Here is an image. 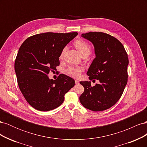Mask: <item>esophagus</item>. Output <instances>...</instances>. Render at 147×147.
<instances>
[{
    "instance_id": "34e87169",
    "label": "esophagus",
    "mask_w": 147,
    "mask_h": 147,
    "mask_svg": "<svg viewBox=\"0 0 147 147\" xmlns=\"http://www.w3.org/2000/svg\"><path fill=\"white\" fill-rule=\"evenodd\" d=\"M75 84H79V81L77 80H75Z\"/></svg>"
}]
</instances>
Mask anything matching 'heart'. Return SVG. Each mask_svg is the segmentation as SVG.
<instances>
[{
    "mask_svg": "<svg viewBox=\"0 0 147 147\" xmlns=\"http://www.w3.org/2000/svg\"><path fill=\"white\" fill-rule=\"evenodd\" d=\"M74 45L75 47L77 48V50H78L79 53H80L81 55H83L84 54H88L90 55L91 48V46L89 45V43L86 42L82 40H77L74 42ZM65 50V48H64L63 50H62L61 55L59 56V57L62 59L63 57L64 53ZM67 73L69 75H71L74 77L78 78L80 75L81 72L83 71V69L80 67H77V66H70L67 69Z\"/></svg>",
    "mask_w": 147,
    "mask_h": 147,
    "instance_id": "1",
    "label": "heart"
}]
</instances>
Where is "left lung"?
<instances>
[{"label": "left lung", "mask_w": 147, "mask_h": 147, "mask_svg": "<svg viewBox=\"0 0 147 147\" xmlns=\"http://www.w3.org/2000/svg\"><path fill=\"white\" fill-rule=\"evenodd\" d=\"M82 37L94 47L96 57L87 75L99 84L91 86L90 82H81L84 91L80 101L84 107L94 112L103 111L117 103L127 82V54L122 43L108 34L90 32Z\"/></svg>", "instance_id": "left-lung-1"}]
</instances>
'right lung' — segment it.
Returning a JSON list of instances; mask_svg holds the SVG:
<instances>
[{"label": "right lung", "mask_w": 147, "mask_h": 147, "mask_svg": "<svg viewBox=\"0 0 147 147\" xmlns=\"http://www.w3.org/2000/svg\"><path fill=\"white\" fill-rule=\"evenodd\" d=\"M77 35L76 32L38 34L21 45L15 62L17 82L25 99L35 109L47 112L58 107L65 93L74 86V80L64 74L55 80L47 75L60 64L62 50Z\"/></svg>", "instance_id": "add662e5"}]
</instances>
